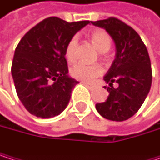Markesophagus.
I'll list each match as a JSON object with an SVG mask.
<instances>
[{"mask_svg": "<svg viewBox=\"0 0 160 160\" xmlns=\"http://www.w3.org/2000/svg\"><path fill=\"white\" fill-rule=\"evenodd\" d=\"M82 83H83V84H84V85H85L86 87H88V88H92L94 87V86H93L92 84H89V83H88V82H82Z\"/></svg>", "mask_w": 160, "mask_h": 160, "instance_id": "obj_1", "label": "esophagus"}]
</instances>
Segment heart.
Returning a JSON list of instances; mask_svg holds the SVG:
<instances>
[{
    "label": "heart",
    "instance_id": "obj_1",
    "mask_svg": "<svg viewBox=\"0 0 160 160\" xmlns=\"http://www.w3.org/2000/svg\"><path fill=\"white\" fill-rule=\"evenodd\" d=\"M90 40L95 47L100 52H107L112 44L110 35L104 30H95L90 35ZM76 51H77V38L72 37L66 45L65 48V57L69 62H73L76 59ZM71 75L78 80L84 82H91L96 77L102 74V70L99 65H88L83 62L76 63L71 68Z\"/></svg>",
    "mask_w": 160,
    "mask_h": 160
}]
</instances>
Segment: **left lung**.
<instances>
[{
	"mask_svg": "<svg viewBox=\"0 0 160 160\" xmlns=\"http://www.w3.org/2000/svg\"><path fill=\"white\" fill-rule=\"evenodd\" d=\"M105 29L116 43V58L103 77L109 84V96L97 103L98 113L104 118L124 121L134 116L143 103L152 84L150 58L140 35L128 25L116 18L91 21ZM114 82L118 84L114 88ZM106 88V87H105Z\"/></svg>",
	"mask_w": 160,
	"mask_h": 160,
	"instance_id": "obj_1",
	"label": "left lung"
}]
</instances>
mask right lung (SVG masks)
I'll return each mask as SVG.
<instances>
[{
	"label": "right lung",
	"instance_id": "1",
	"mask_svg": "<svg viewBox=\"0 0 160 160\" xmlns=\"http://www.w3.org/2000/svg\"><path fill=\"white\" fill-rule=\"evenodd\" d=\"M88 20L67 22L47 18L32 28L18 42L11 72L17 94L32 115L50 118L68 105L78 82L68 75L65 48Z\"/></svg>",
	"mask_w": 160,
	"mask_h": 160
}]
</instances>
